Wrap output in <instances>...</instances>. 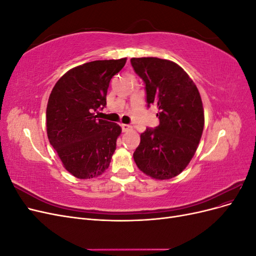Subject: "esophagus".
I'll return each mask as SVG.
<instances>
[{
  "label": "esophagus",
  "mask_w": 256,
  "mask_h": 256,
  "mask_svg": "<svg viewBox=\"0 0 256 256\" xmlns=\"http://www.w3.org/2000/svg\"><path fill=\"white\" fill-rule=\"evenodd\" d=\"M122 129L124 132H127V131H130L131 129H132V126L125 125V124H122Z\"/></svg>",
  "instance_id": "34e87169"
}]
</instances>
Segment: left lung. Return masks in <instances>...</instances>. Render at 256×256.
<instances>
[{
    "instance_id": "8db88e82",
    "label": "left lung",
    "mask_w": 256,
    "mask_h": 256,
    "mask_svg": "<svg viewBox=\"0 0 256 256\" xmlns=\"http://www.w3.org/2000/svg\"><path fill=\"white\" fill-rule=\"evenodd\" d=\"M145 83L147 106H157L159 125L146 128L134 152L138 168L154 180L180 174L194 156L204 128L202 99L196 84L174 62L158 58L130 60Z\"/></svg>"
}]
</instances>
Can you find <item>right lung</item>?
<instances>
[{"label": "right lung", "instance_id": "obj_1", "mask_svg": "<svg viewBox=\"0 0 256 256\" xmlns=\"http://www.w3.org/2000/svg\"><path fill=\"white\" fill-rule=\"evenodd\" d=\"M127 58L94 60L67 72L54 85L47 106V134L67 171L80 180L97 177L109 168L122 129L98 118L106 106L113 76Z\"/></svg>", "mask_w": 256, "mask_h": 256}]
</instances>
